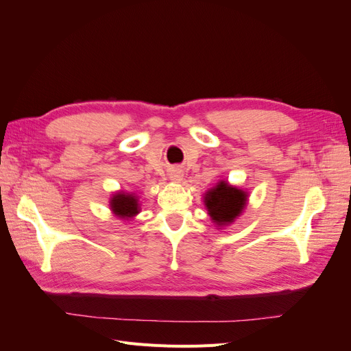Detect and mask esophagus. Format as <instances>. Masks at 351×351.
Segmentation results:
<instances>
[{
  "label": "esophagus",
  "instance_id": "34e87169",
  "mask_svg": "<svg viewBox=\"0 0 351 351\" xmlns=\"http://www.w3.org/2000/svg\"><path fill=\"white\" fill-rule=\"evenodd\" d=\"M169 177H171L173 180H176V182H178V180L183 177V174H182V171H180V169H174V171L169 174Z\"/></svg>",
  "mask_w": 351,
  "mask_h": 351
}]
</instances>
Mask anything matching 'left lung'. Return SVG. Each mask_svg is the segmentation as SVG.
Masks as SVG:
<instances>
[{"mask_svg": "<svg viewBox=\"0 0 351 351\" xmlns=\"http://www.w3.org/2000/svg\"><path fill=\"white\" fill-rule=\"evenodd\" d=\"M246 197L247 196L243 190L221 182L209 190L205 196V205L214 222H217L218 226H224L230 224L240 215V212L246 205Z\"/></svg>", "mask_w": 351, "mask_h": 351, "instance_id": "obj_1", "label": "left lung"}]
</instances>
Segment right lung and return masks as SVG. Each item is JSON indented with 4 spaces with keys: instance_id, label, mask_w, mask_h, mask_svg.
Masks as SVG:
<instances>
[{
    "instance_id": "right-lung-1",
    "label": "right lung",
    "mask_w": 351,
    "mask_h": 351,
    "mask_svg": "<svg viewBox=\"0 0 351 351\" xmlns=\"http://www.w3.org/2000/svg\"><path fill=\"white\" fill-rule=\"evenodd\" d=\"M111 209L115 215L121 218L125 217H133L137 214V199L133 195H125V193H117L111 199Z\"/></svg>"
}]
</instances>
